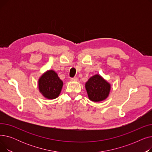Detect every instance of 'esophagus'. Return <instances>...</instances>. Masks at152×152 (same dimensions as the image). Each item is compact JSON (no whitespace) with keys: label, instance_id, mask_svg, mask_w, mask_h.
<instances>
[{"label":"esophagus","instance_id":"1","mask_svg":"<svg viewBox=\"0 0 152 152\" xmlns=\"http://www.w3.org/2000/svg\"><path fill=\"white\" fill-rule=\"evenodd\" d=\"M70 80L71 81H78V78L76 77H71L70 79Z\"/></svg>","mask_w":152,"mask_h":152}]
</instances>
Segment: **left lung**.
Returning a JSON list of instances; mask_svg holds the SVG:
<instances>
[{
	"instance_id": "8db88e82",
	"label": "left lung",
	"mask_w": 152,
	"mask_h": 152,
	"mask_svg": "<svg viewBox=\"0 0 152 152\" xmlns=\"http://www.w3.org/2000/svg\"><path fill=\"white\" fill-rule=\"evenodd\" d=\"M85 86L88 97L93 102L105 100L108 96L111 89L110 84L99 75L91 77Z\"/></svg>"
}]
</instances>
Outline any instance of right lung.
I'll return each mask as SVG.
<instances>
[{
	"label": "right lung",
	"instance_id": "1",
	"mask_svg": "<svg viewBox=\"0 0 152 152\" xmlns=\"http://www.w3.org/2000/svg\"><path fill=\"white\" fill-rule=\"evenodd\" d=\"M63 87V81L53 70L47 71L39 79V89L48 99L58 97Z\"/></svg>",
	"mask_w": 152,
	"mask_h": 152
}]
</instances>
